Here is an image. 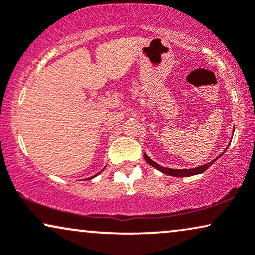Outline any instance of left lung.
<instances>
[{"label": "left lung", "instance_id": "obj_1", "mask_svg": "<svg viewBox=\"0 0 255 255\" xmlns=\"http://www.w3.org/2000/svg\"><path fill=\"white\" fill-rule=\"evenodd\" d=\"M226 150H227V148H226ZM226 150H225V151H226ZM224 152H223V153H224ZM223 153H221L219 157H217L216 159H213L212 161H210V163H207V164H205V165H201V166H198V167H194V168H186V170H176V168L163 167V166H160L159 164H157L156 161H153L152 159H150V158L147 157V154H144V158H145V160L147 161V164H150L151 166L156 167L158 171L163 172V173H165V174H168V176L180 178V177H191V176H196V174L204 173V172L206 171L207 168L210 167L211 165L214 163V161L218 160L221 156H223Z\"/></svg>", "mask_w": 255, "mask_h": 255}]
</instances>
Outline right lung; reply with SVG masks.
<instances>
[{"mask_svg":"<svg viewBox=\"0 0 255 255\" xmlns=\"http://www.w3.org/2000/svg\"><path fill=\"white\" fill-rule=\"evenodd\" d=\"M96 176H97V174H96ZM96 176H94V177H90V178H88V179H92V178H95Z\"/></svg>","mask_w":255,"mask_h":255,"instance_id":"add662e5","label":"right lung"}]
</instances>
